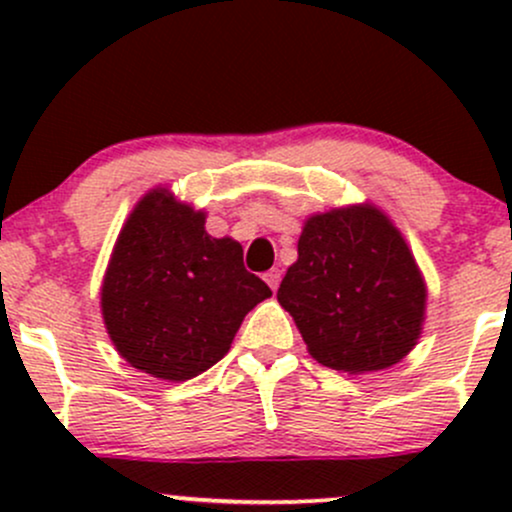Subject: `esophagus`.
<instances>
[{
	"instance_id": "esophagus-1",
	"label": "esophagus",
	"mask_w": 512,
	"mask_h": 512,
	"mask_svg": "<svg viewBox=\"0 0 512 512\" xmlns=\"http://www.w3.org/2000/svg\"><path fill=\"white\" fill-rule=\"evenodd\" d=\"M264 281H267V284H269V289H272V291H276V289H279V281H281V272H279V269H269V272H267V274H264Z\"/></svg>"
}]
</instances>
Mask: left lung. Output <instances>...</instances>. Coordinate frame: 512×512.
I'll return each mask as SVG.
<instances>
[{
	"label": "left lung",
	"mask_w": 512,
	"mask_h": 512,
	"mask_svg": "<svg viewBox=\"0 0 512 512\" xmlns=\"http://www.w3.org/2000/svg\"><path fill=\"white\" fill-rule=\"evenodd\" d=\"M276 298L317 363L354 375L402 361L426 313L414 255L370 204L310 216Z\"/></svg>",
	"instance_id": "left-lung-1"
}]
</instances>
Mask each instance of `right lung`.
Segmentation results:
<instances>
[{
  "label": "right lung",
  "instance_id": "add662e5",
  "mask_svg": "<svg viewBox=\"0 0 512 512\" xmlns=\"http://www.w3.org/2000/svg\"><path fill=\"white\" fill-rule=\"evenodd\" d=\"M163 187L134 207L101 289L105 330L129 366L182 383L221 361L243 317L272 296L233 238Z\"/></svg>",
  "mask_w": 512,
  "mask_h": 512
}]
</instances>
